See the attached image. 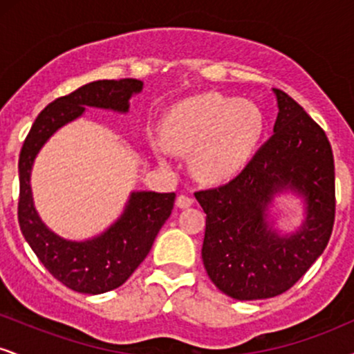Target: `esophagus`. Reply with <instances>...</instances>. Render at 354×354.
Returning <instances> with one entry per match:
<instances>
[{
  "label": "esophagus",
  "mask_w": 354,
  "mask_h": 354,
  "mask_svg": "<svg viewBox=\"0 0 354 354\" xmlns=\"http://www.w3.org/2000/svg\"><path fill=\"white\" fill-rule=\"evenodd\" d=\"M191 205H193V198L188 196V194H180V196L176 198L178 208H188Z\"/></svg>",
  "instance_id": "esophagus-1"
}]
</instances>
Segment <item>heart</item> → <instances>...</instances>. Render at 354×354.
Here are the masks:
<instances>
[{
	"label": "heart",
	"mask_w": 354,
	"mask_h": 354,
	"mask_svg": "<svg viewBox=\"0 0 354 354\" xmlns=\"http://www.w3.org/2000/svg\"><path fill=\"white\" fill-rule=\"evenodd\" d=\"M263 128L261 111L251 101L201 93L166 111L160 124L163 141L153 140L151 148L161 161L168 158V148L189 153L194 176L206 183H223L248 163Z\"/></svg>",
	"instance_id": "b5f03b06"
}]
</instances>
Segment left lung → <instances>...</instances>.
<instances>
[{
	"instance_id": "left-lung-1",
	"label": "left lung",
	"mask_w": 354,
	"mask_h": 354,
	"mask_svg": "<svg viewBox=\"0 0 354 354\" xmlns=\"http://www.w3.org/2000/svg\"><path fill=\"white\" fill-rule=\"evenodd\" d=\"M273 91V136L236 178L194 193L206 213L203 265L218 290L239 301L290 290L323 253L335 223V160L326 133L291 96ZM286 189L304 196L307 218L298 232L281 235L267 221V209Z\"/></svg>"
}]
</instances>
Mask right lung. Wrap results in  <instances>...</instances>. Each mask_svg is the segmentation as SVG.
Returning a JSON list of instances; mask_svg holds the SVG:
<instances>
[{"label":"right lung","mask_w":354,"mask_h":354,"mask_svg":"<svg viewBox=\"0 0 354 354\" xmlns=\"http://www.w3.org/2000/svg\"><path fill=\"white\" fill-rule=\"evenodd\" d=\"M141 89L140 80H100L61 96L39 113L19 153L18 221L23 236L44 268L78 293H106L135 273L171 214L176 194L133 191L123 214L106 231L84 241H71L58 236L39 218L31 194V168L43 145L61 126L83 115L86 106L128 113L129 98Z\"/></svg>","instance_id":"obj_1"}]
</instances>
